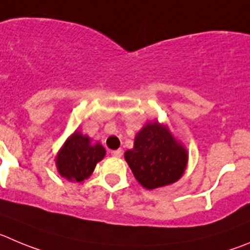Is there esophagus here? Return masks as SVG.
<instances>
[{
    "instance_id": "esophagus-1",
    "label": "esophagus",
    "mask_w": 250,
    "mask_h": 250,
    "mask_svg": "<svg viewBox=\"0 0 250 250\" xmlns=\"http://www.w3.org/2000/svg\"><path fill=\"white\" fill-rule=\"evenodd\" d=\"M111 154H112V155H113V157L121 158L123 155V150H122V149H117V150L111 151Z\"/></svg>"
}]
</instances>
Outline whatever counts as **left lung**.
Masks as SVG:
<instances>
[{
  "label": "left lung",
  "instance_id": "left-lung-1",
  "mask_svg": "<svg viewBox=\"0 0 250 250\" xmlns=\"http://www.w3.org/2000/svg\"><path fill=\"white\" fill-rule=\"evenodd\" d=\"M134 178L148 190L178 181L185 171L188 154L167 127L146 125L134 139V148L125 154Z\"/></svg>",
  "mask_w": 250,
  "mask_h": 250
}]
</instances>
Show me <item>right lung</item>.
Masks as SVG:
<instances>
[{
  "instance_id": "add662e5",
  "label": "right lung",
  "mask_w": 250,
  "mask_h": 250,
  "mask_svg": "<svg viewBox=\"0 0 250 250\" xmlns=\"http://www.w3.org/2000/svg\"><path fill=\"white\" fill-rule=\"evenodd\" d=\"M106 150L100 143L91 146L87 136L75 132L65 142L57 157V167L62 178L70 181H83L92 174Z\"/></svg>"
}]
</instances>
